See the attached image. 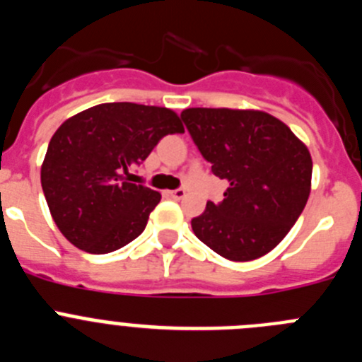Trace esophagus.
Returning a JSON list of instances; mask_svg holds the SVG:
<instances>
[{
	"mask_svg": "<svg viewBox=\"0 0 362 362\" xmlns=\"http://www.w3.org/2000/svg\"><path fill=\"white\" fill-rule=\"evenodd\" d=\"M168 194H170L174 199H183V197L187 196V190H185V188H175V190H170Z\"/></svg>",
	"mask_w": 362,
	"mask_h": 362,
	"instance_id": "obj_1",
	"label": "esophagus"
}]
</instances>
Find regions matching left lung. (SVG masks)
Returning <instances> with one entry per match:
<instances>
[{
  "label": "left lung",
  "mask_w": 362,
  "mask_h": 362,
  "mask_svg": "<svg viewBox=\"0 0 362 362\" xmlns=\"http://www.w3.org/2000/svg\"><path fill=\"white\" fill-rule=\"evenodd\" d=\"M192 139L212 172L228 181L225 199L192 219L197 239L230 261L274 250L296 225L312 187V156L281 119L263 110L187 108Z\"/></svg>",
  "instance_id": "left-lung-1"
}]
</instances>
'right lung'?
<instances>
[{"label": "right lung", "mask_w": 362, "mask_h": 362, "mask_svg": "<svg viewBox=\"0 0 362 362\" xmlns=\"http://www.w3.org/2000/svg\"><path fill=\"white\" fill-rule=\"evenodd\" d=\"M175 132H185L183 123L165 107L103 103L69 117L41 165V187L59 232L88 254L134 241L161 194L130 183L129 170Z\"/></svg>", "instance_id": "add662e5"}]
</instances>
